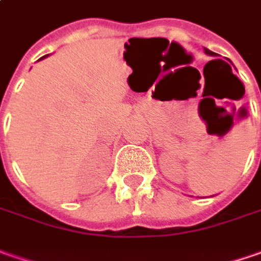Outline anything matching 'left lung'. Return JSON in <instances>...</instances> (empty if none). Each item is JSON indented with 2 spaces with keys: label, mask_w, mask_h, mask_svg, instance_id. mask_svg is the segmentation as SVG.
Wrapping results in <instances>:
<instances>
[{
  "label": "left lung",
  "mask_w": 261,
  "mask_h": 261,
  "mask_svg": "<svg viewBox=\"0 0 261 261\" xmlns=\"http://www.w3.org/2000/svg\"><path fill=\"white\" fill-rule=\"evenodd\" d=\"M204 54H207V55H210V57H215V52H212L210 49H207V48H204ZM229 65V64H228ZM231 68V67H229Z\"/></svg>",
  "instance_id": "left-lung-1"
}]
</instances>
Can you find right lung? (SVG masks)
Masks as SVG:
<instances>
[{
  "instance_id": "1",
  "label": "right lung",
  "mask_w": 261,
  "mask_h": 261,
  "mask_svg": "<svg viewBox=\"0 0 261 261\" xmlns=\"http://www.w3.org/2000/svg\"><path fill=\"white\" fill-rule=\"evenodd\" d=\"M45 57H48V55H45ZM45 57H42V58H45ZM42 58H40V60H42Z\"/></svg>"
}]
</instances>
